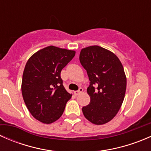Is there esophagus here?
<instances>
[{"instance_id": "esophagus-1", "label": "esophagus", "mask_w": 151, "mask_h": 151, "mask_svg": "<svg viewBox=\"0 0 151 151\" xmlns=\"http://www.w3.org/2000/svg\"><path fill=\"white\" fill-rule=\"evenodd\" d=\"M83 91V89L82 88H79V90L78 91H74V94H75V95H78V94H80V93H82Z\"/></svg>"}]
</instances>
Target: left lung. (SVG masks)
Segmentation results:
<instances>
[{
    "label": "left lung",
    "instance_id": "left-lung-1",
    "mask_svg": "<svg viewBox=\"0 0 151 151\" xmlns=\"http://www.w3.org/2000/svg\"><path fill=\"white\" fill-rule=\"evenodd\" d=\"M80 61L90 80L87 91L91 101L82 109L83 115L94 124H104L116 115L124 99L126 77L122 63L112 52L96 45L83 49Z\"/></svg>",
    "mask_w": 151,
    "mask_h": 151
}]
</instances>
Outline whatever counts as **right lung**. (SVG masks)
<instances>
[{
	"label": "right lung",
	"mask_w": 151,
	"mask_h": 151,
	"mask_svg": "<svg viewBox=\"0 0 151 151\" xmlns=\"http://www.w3.org/2000/svg\"><path fill=\"white\" fill-rule=\"evenodd\" d=\"M74 55L72 50L50 46L36 52L27 62L22 94L29 112L38 121L49 124L63 115L71 95L63 86L60 72Z\"/></svg>",
	"instance_id": "add662e5"
}]
</instances>
